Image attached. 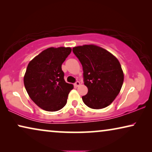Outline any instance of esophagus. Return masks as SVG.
Here are the masks:
<instances>
[{
  "instance_id": "1",
  "label": "esophagus",
  "mask_w": 152,
  "mask_h": 152,
  "mask_svg": "<svg viewBox=\"0 0 152 152\" xmlns=\"http://www.w3.org/2000/svg\"><path fill=\"white\" fill-rule=\"evenodd\" d=\"M80 82H79V81H77V82L74 84V86L75 87H77V86H80Z\"/></svg>"
}]
</instances>
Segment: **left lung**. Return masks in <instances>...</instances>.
Returning a JSON list of instances; mask_svg holds the SVG:
<instances>
[{
  "label": "left lung",
  "instance_id": "8db88e82",
  "mask_svg": "<svg viewBox=\"0 0 152 152\" xmlns=\"http://www.w3.org/2000/svg\"><path fill=\"white\" fill-rule=\"evenodd\" d=\"M72 52L83 68L88 93L82 96L87 107L100 109L108 107L119 94L124 81L121 65L116 57L95 45L75 47Z\"/></svg>",
  "mask_w": 152,
  "mask_h": 152
}]
</instances>
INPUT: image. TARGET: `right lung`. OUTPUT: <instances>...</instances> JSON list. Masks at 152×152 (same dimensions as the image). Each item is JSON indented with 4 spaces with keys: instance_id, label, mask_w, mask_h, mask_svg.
<instances>
[{
    "instance_id": "1",
    "label": "right lung",
    "mask_w": 152,
    "mask_h": 152,
    "mask_svg": "<svg viewBox=\"0 0 152 152\" xmlns=\"http://www.w3.org/2000/svg\"><path fill=\"white\" fill-rule=\"evenodd\" d=\"M70 48H49L35 57L27 67L24 85L36 104L48 111H57L66 104L73 85L64 80L61 65Z\"/></svg>"
}]
</instances>
